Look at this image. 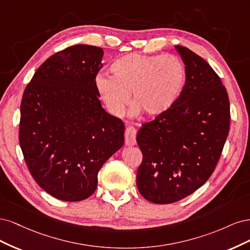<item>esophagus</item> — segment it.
<instances>
[{
  "label": "esophagus",
  "instance_id": "esophagus-1",
  "mask_svg": "<svg viewBox=\"0 0 250 250\" xmlns=\"http://www.w3.org/2000/svg\"><path fill=\"white\" fill-rule=\"evenodd\" d=\"M136 134H137V131H136L135 127L127 126L125 128V146H135V144H136Z\"/></svg>",
  "mask_w": 250,
  "mask_h": 250
}]
</instances>
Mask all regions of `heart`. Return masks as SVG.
Returning <instances> with one entry per match:
<instances>
[{"label":"heart","instance_id":"b5f03b06","mask_svg":"<svg viewBox=\"0 0 250 250\" xmlns=\"http://www.w3.org/2000/svg\"><path fill=\"white\" fill-rule=\"evenodd\" d=\"M113 77L99 75L95 87L110 113L124 114L130 101L146 116H158L179 99L186 80L183 62L173 55L131 53L111 64Z\"/></svg>","mask_w":250,"mask_h":250}]
</instances>
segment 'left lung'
Wrapping results in <instances>:
<instances>
[{
	"mask_svg": "<svg viewBox=\"0 0 250 250\" xmlns=\"http://www.w3.org/2000/svg\"><path fill=\"white\" fill-rule=\"evenodd\" d=\"M186 70L179 99L137 134L142 162L140 194L154 204H172L196 191L218 163L229 131V101L219 76L207 61L176 45Z\"/></svg>",
	"mask_w": 250,
	"mask_h": 250,
	"instance_id": "left-lung-1",
	"label": "left lung"
}]
</instances>
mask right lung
<instances>
[{
    "mask_svg": "<svg viewBox=\"0 0 250 250\" xmlns=\"http://www.w3.org/2000/svg\"><path fill=\"white\" fill-rule=\"evenodd\" d=\"M101 47L77 44L36 70L21 104L20 144L29 171L55 198L80 201L98 186V173L124 146L125 125L102 107L95 78Z\"/></svg>",
    "mask_w": 250,
    "mask_h": 250,
    "instance_id": "right-lung-1",
    "label": "right lung"
}]
</instances>
